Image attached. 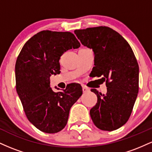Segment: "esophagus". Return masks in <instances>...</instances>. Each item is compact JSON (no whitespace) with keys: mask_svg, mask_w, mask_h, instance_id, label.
Instances as JSON below:
<instances>
[{"mask_svg":"<svg viewBox=\"0 0 152 152\" xmlns=\"http://www.w3.org/2000/svg\"><path fill=\"white\" fill-rule=\"evenodd\" d=\"M82 90H83V93H86V92L89 91V88H88L87 87L83 86H82Z\"/></svg>","mask_w":152,"mask_h":152,"instance_id":"34e87169","label":"esophagus"}]
</instances>
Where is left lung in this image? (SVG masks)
I'll return each instance as SVG.
<instances>
[{"label": "left lung", "instance_id": "obj_1", "mask_svg": "<svg viewBox=\"0 0 152 152\" xmlns=\"http://www.w3.org/2000/svg\"><path fill=\"white\" fill-rule=\"evenodd\" d=\"M83 46L94 53L91 77L106 81V95L92 88L97 103L90 110L95 126L111 132L124 125L132 114L139 92V65L130 45L107 26L75 30Z\"/></svg>", "mask_w": 152, "mask_h": 152}]
</instances>
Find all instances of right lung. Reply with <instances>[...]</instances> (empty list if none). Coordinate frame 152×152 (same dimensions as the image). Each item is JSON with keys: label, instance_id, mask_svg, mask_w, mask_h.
<instances>
[{"label": "right lung", "instance_id": "1", "mask_svg": "<svg viewBox=\"0 0 152 152\" xmlns=\"http://www.w3.org/2000/svg\"><path fill=\"white\" fill-rule=\"evenodd\" d=\"M81 44L71 32L42 31L24 44L15 66V87L26 117L38 129L54 134L67 124L71 107L82 94L78 83L63 91L50 88V76L60 74L61 56Z\"/></svg>", "mask_w": 152, "mask_h": 152}]
</instances>
